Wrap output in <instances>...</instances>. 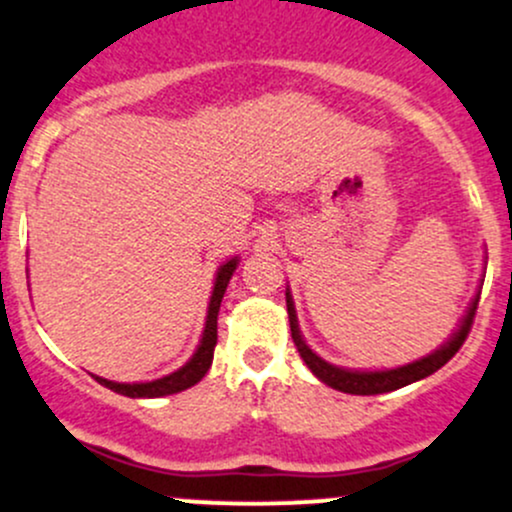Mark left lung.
<instances>
[{
	"label": "left lung",
	"instance_id": "left-lung-1",
	"mask_svg": "<svg viewBox=\"0 0 512 512\" xmlns=\"http://www.w3.org/2000/svg\"><path fill=\"white\" fill-rule=\"evenodd\" d=\"M481 295V293H478ZM478 295L474 302L466 310L464 320H461L459 329L454 332V337L449 339L442 349H437L434 354L422 356V359L412 361V364L398 366V368H388V371H349V368H339L327 364V361L320 359L310 346L305 344L302 339L300 327H298V315H295V305L290 293L285 290V302H288V320H290V334H293V342L298 346L302 361H305L307 368L320 378L322 383H327L329 388L342 390V393H351V395H378V393H390V390H398L403 386H410V383L420 381V378L432 376L434 371H439L449 359L461 349V344L466 342L471 332V324H474V315H476V305H478Z\"/></svg>",
	"mask_w": 512,
	"mask_h": 512
}]
</instances>
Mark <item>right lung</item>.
Returning a JSON list of instances; mask_svg holds the SVG:
<instances>
[{
	"label": "right lung",
	"instance_id": "right-lung-1",
	"mask_svg": "<svg viewBox=\"0 0 512 512\" xmlns=\"http://www.w3.org/2000/svg\"><path fill=\"white\" fill-rule=\"evenodd\" d=\"M236 263L239 258H229L227 263H222L217 271V278H214V290L210 298V307H207V322H205V332H202V342L197 346V351L192 354V359L185 364L183 368H178L170 376L158 378V381H148V383H114L107 381V378H97L104 388L114 390V393L129 395V398H163V395H173L180 393V390L195 386V383L202 381L207 371L212 366V356H214V346H217V315H219V305H222L224 290H227L229 278L236 271Z\"/></svg>",
	"mask_w": 512,
	"mask_h": 512
}]
</instances>
